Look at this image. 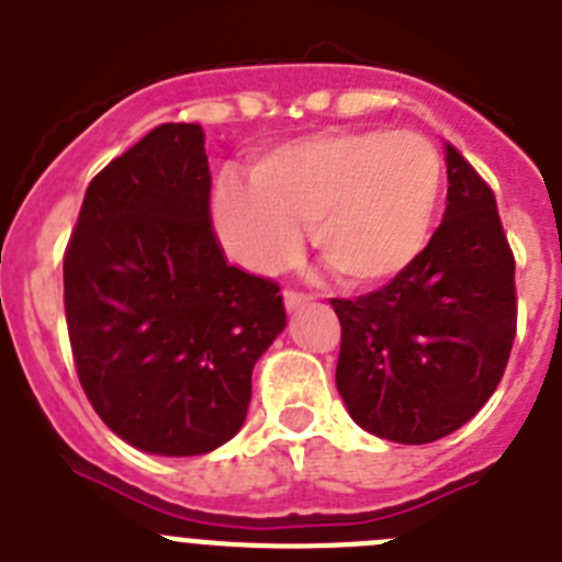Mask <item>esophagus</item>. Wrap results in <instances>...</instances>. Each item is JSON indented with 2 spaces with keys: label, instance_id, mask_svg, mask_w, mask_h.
Masks as SVG:
<instances>
[{
  "label": "esophagus",
  "instance_id": "esophagus-1",
  "mask_svg": "<svg viewBox=\"0 0 562 562\" xmlns=\"http://www.w3.org/2000/svg\"><path fill=\"white\" fill-rule=\"evenodd\" d=\"M312 301V295H304V292H295V290H286L284 292V306L286 312H295L301 306H306Z\"/></svg>",
  "mask_w": 562,
  "mask_h": 562
}]
</instances>
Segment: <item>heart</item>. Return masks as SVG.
<instances>
[{"label":"heart","instance_id":"obj_1","mask_svg":"<svg viewBox=\"0 0 562 562\" xmlns=\"http://www.w3.org/2000/svg\"><path fill=\"white\" fill-rule=\"evenodd\" d=\"M252 182L225 173L213 227L236 265L276 272L312 245L337 278L376 284L419 256L441 191L439 148L419 132L331 128L261 154Z\"/></svg>","mask_w":562,"mask_h":562}]
</instances>
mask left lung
<instances>
[{
  "instance_id": "1",
  "label": "left lung",
  "mask_w": 562,
  "mask_h": 562,
  "mask_svg": "<svg viewBox=\"0 0 562 562\" xmlns=\"http://www.w3.org/2000/svg\"><path fill=\"white\" fill-rule=\"evenodd\" d=\"M448 207L428 247L382 290L335 297L337 391L362 430L428 445L473 419L515 340V258L495 196L445 146Z\"/></svg>"
}]
</instances>
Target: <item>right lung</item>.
<instances>
[{
    "instance_id": "1",
    "label": "right lung",
    "mask_w": 562,
    "mask_h": 562,
    "mask_svg": "<svg viewBox=\"0 0 562 562\" xmlns=\"http://www.w3.org/2000/svg\"><path fill=\"white\" fill-rule=\"evenodd\" d=\"M64 310L78 380L112 434L202 456L241 430L252 366L286 326L278 284L227 265L200 123H162L89 182Z\"/></svg>"
}]
</instances>
